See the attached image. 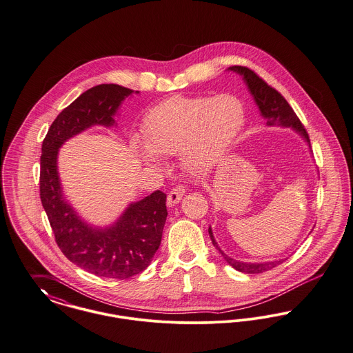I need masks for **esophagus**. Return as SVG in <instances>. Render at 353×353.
I'll return each mask as SVG.
<instances>
[{
	"instance_id": "34e87169",
	"label": "esophagus",
	"mask_w": 353,
	"mask_h": 353,
	"mask_svg": "<svg viewBox=\"0 0 353 353\" xmlns=\"http://www.w3.org/2000/svg\"><path fill=\"white\" fill-rule=\"evenodd\" d=\"M184 194H185V188H173V189L169 192L168 197H166V205H168V207H174L176 204L180 203V200L183 199Z\"/></svg>"
}]
</instances>
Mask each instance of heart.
Returning a JSON list of instances; mask_svg holds the SVG:
<instances>
[{
  "label": "heart",
  "instance_id": "b5f03b06",
  "mask_svg": "<svg viewBox=\"0 0 353 353\" xmlns=\"http://www.w3.org/2000/svg\"><path fill=\"white\" fill-rule=\"evenodd\" d=\"M245 112L232 94L174 96L153 106L143 120V141L134 150L148 165H157L156 156L181 153L193 173H207L219 164L244 125Z\"/></svg>",
  "mask_w": 353,
  "mask_h": 353
}]
</instances>
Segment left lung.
<instances>
[{
	"instance_id": "8db88e82",
	"label": "left lung",
	"mask_w": 353,
	"mask_h": 353,
	"mask_svg": "<svg viewBox=\"0 0 353 353\" xmlns=\"http://www.w3.org/2000/svg\"><path fill=\"white\" fill-rule=\"evenodd\" d=\"M228 70H232V72L243 76L244 83H247L249 92H250L254 103L259 106V110H260L261 116L265 119L268 126L292 128L297 134H300L303 137V140L308 144V146H311L310 136H308L305 128L300 123L299 117L296 116V113L293 112L290 105L287 103V100L276 89H273L263 79H260L253 70H250L245 66L236 65V66L228 68ZM208 232H209L212 244L221 253L223 259L228 263L232 268H234L239 272L263 273L265 270L277 267L279 264H281L283 261L287 260V259H284V260L281 259V260H272V261H265V263H244V261L234 260L227 253H224V250L219 247L210 227L208 229Z\"/></svg>"
}]
</instances>
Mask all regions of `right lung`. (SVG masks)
I'll use <instances>...</instances> for the list:
<instances>
[{
  "mask_svg": "<svg viewBox=\"0 0 353 353\" xmlns=\"http://www.w3.org/2000/svg\"><path fill=\"white\" fill-rule=\"evenodd\" d=\"M134 90L101 83L83 92L50 125L42 141L40 197L56 243L68 260L100 277L125 280L145 270L161 244L166 194L156 190L130 203L108 227L86 223L63 197L59 176V149L83 130L116 125L114 116ZM140 93L136 90V94Z\"/></svg>",
  "mask_w": 353,
  "mask_h": 353,
  "instance_id": "obj_1",
  "label": "right lung"
}]
</instances>
